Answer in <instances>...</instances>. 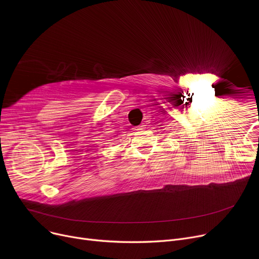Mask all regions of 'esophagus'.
<instances>
[{
	"label": "esophagus",
	"mask_w": 259,
	"mask_h": 259,
	"mask_svg": "<svg viewBox=\"0 0 259 259\" xmlns=\"http://www.w3.org/2000/svg\"><path fill=\"white\" fill-rule=\"evenodd\" d=\"M144 129H145V125H141L140 127H138V128H135L134 130H135V131H143Z\"/></svg>",
	"instance_id": "obj_1"
}]
</instances>
